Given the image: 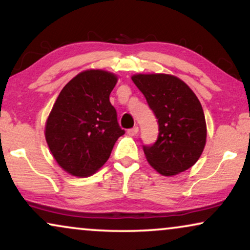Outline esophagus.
<instances>
[{
	"instance_id": "esophagus-1",
	"label": "esophagus",
	"mask_w": 250,
	"mask_h": 250,
	"mask_svg": "<svg viewBox=\"0 0 250 250\" xmlns=\"http://www.w3.org/2000/svg\"><path fill=\"white\" fill-rule=\"evenodd\" d=\"M138 132H139V127H138V126H134V127H133V128H129L128 129L127 134L129 135V137H135V135L138 134Z\"/></svg>"
}]
</instances>
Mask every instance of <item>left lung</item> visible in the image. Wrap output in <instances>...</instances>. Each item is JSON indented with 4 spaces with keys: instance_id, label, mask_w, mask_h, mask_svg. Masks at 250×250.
<instances>
[{
    "instance_id": "1",
    "label": "left lung",
    "mask_w": 250,
    "mask_h": 250,
    "mask_svg": "<svg viewBox=\"0 0 250 250\" xmlns=\"http://www.w3.org/2000/svg\"><path fill=\"white\" fill-rule=\"evenodd\" d=\"M158 119V138L144 146L148 163L158 173L172 177L188 170L199 160L207 141L202 105L187 83L172 74L132 76Z\"/></svg>"
}]
</instances>
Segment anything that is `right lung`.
<instances>
[{
  "mask_svg": "<svg viewBox=\"0 0 250 250\" xmlns=\"http://www.w3.org/2000/svg\"><path fill=\"white\" fill-rule=\"evenodd\" d=\"M117 82L118 77L109 71H83L61 90L48 116L44 137L50 153L74 177L100 170L125 133L109 100Z\"/></svg>",
  "mask_w": 250,
  "mask_h": 250,
  "instance_id": "right-lung-1",
  "label": "right lung"
}]
</instances>
